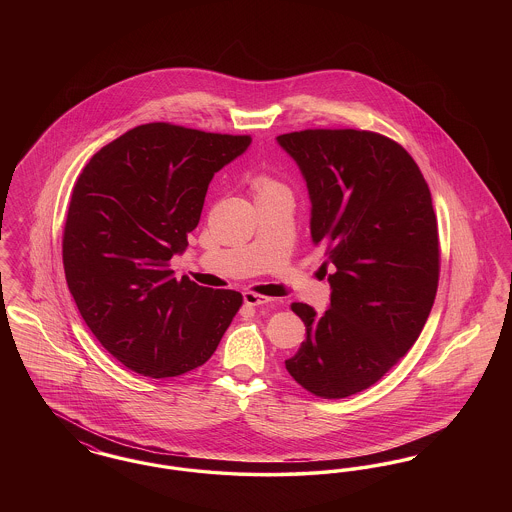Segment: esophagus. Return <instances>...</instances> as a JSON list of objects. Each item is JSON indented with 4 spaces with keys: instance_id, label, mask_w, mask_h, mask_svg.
<instances>
[{
    "instance_id": "obj_1",
    "label": "esophagus",
    "mask_w": 512,
    "mask_h": 512,
    "mask_svg": "<svg viewBox=\"0 0 512 512\" xmlns=\"http://www.w3.org/2000/svg\"><path fill=\"white\" fill-rule=\"evenodd\" d=\"M268 297L265 295H259V293L253 292H245L244 293V303L247 307H259V305H267Z\"/></svg>"
}]
</instances>
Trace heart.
Listing matches in <instances>:
<instances>
[{"instance_id": "obj_1", "label": "heart", "mask_w": 512, "mask_h": 512, "mask_svg": "<svg viewBox=\"0 0 512 512\" xmlns=\"http://www.w3.org/2000/svg\"><path fill=\"white\" fill-rule=\"evenodd\" d=\"M253 188L257 197H270V195H290L288 186L278 182L268 174H259L253 178Z\"/></svg>"}]
</instances>
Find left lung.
Masks as SVG:
<instances>
[{
    "instance_id": "obj_1",
    "label": "left lung",
    "mask_w": 512,
    "mask_h": 512,
    "mask_svg": "<svg viewBox=\"0 0 512 512\" xmlns=\"http://www.w3.org/2000/svg\"><path fill=\"white\" fill-rule=\"evenodd\" d=\"M276 142L307 182L313 244L336 267L328 311L292 305L307 338L286 370L318 397H349L413 347L432 311L439 242L430 188L413 157L374 132L301 130Z\"/></svg>"
}]
</instances>
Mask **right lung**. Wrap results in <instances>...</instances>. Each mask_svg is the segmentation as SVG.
<instances>
[{
	"instance_id": "obj_1",
	"label": "right lung",
	"mask_w": 512,
	"mask_h": 512,
	"mask_svg": "<svg viewBox=\"0 0 512 512\" xmlns=\"http://www.w3.org/2000/svg\"><path fill=\"white\" fill-rule=\"evenodd\" d=\"M249 136L149 122L101 147L74 184L63 267L99 343L142 376L171 378L207 363L242 293L172 276L207 188Z\"/></svg>"
}]
</instances>
